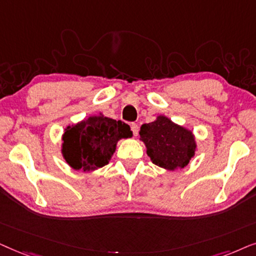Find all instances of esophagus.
Returning a JSON list of instances; mask_svg holds the SVG:
<instances>
[{
    "mask_svg": "<svg viewBox=\"0 0 256 256\" xmlns=\"http://www.w3.org/2000/svg\"><path fill=\"white\" fill-rule=\"evenodd\" d=\"M131 130H132V132H134V137H137L138 132H139V126L134 122V124H131Z\"/></svg>",
    "mask_w": 256,
    "mask_h": 256,
    "instance_id": "obj_1",
    "label": "esophagus"
}]
</instances>
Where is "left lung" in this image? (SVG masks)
<instances>
[{
    "mask_svg": "<svg viewBox=\"0 0 256 256\" xmlns=\"http://www.w3.org/2000/svg\"><path fill=\"white\" fill-rule=\"evenodd\" d=\"M139 134L151 162L168 171L186 168L196 156L193 132L164 114L156 116L152 122L142 124Z\"/></svg>",
    "mask_w": 256,
    "mask_h": 256,
    "instance_id": "left-lung-1",
    "label": "left lung"
}]
</instances>
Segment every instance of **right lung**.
Here are the masks:
<instances>
[{"instance_id": "obj_1", "label": "right lung", "mask_w": 256, "mask_h": 256, "mask_svg": "<svg viewBox=\"0 0 256 256\" xmlns=\"http://www.w3.org/2000/svg\"><path fill=\"white\" fill-rule=\"evenodd\" d=\"M132 137L130 126L100 114L66 126L62 156L71 168L92 172L108 165L120 139Z\"/></svg>"}]
</instances>
